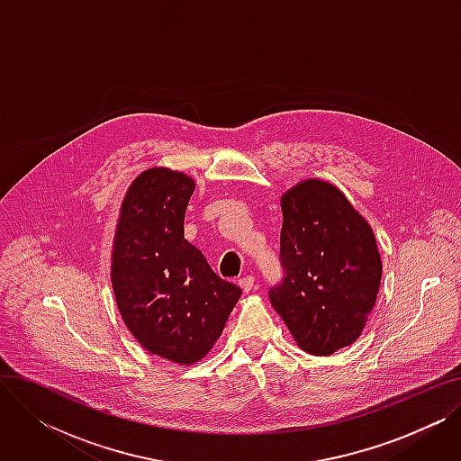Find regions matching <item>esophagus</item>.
Segmentation results:
<instances>
[{
	"label": "esophagus",
	"instance_id": "34e87169",
	"mask_svg": "<svg viewBox=\"0 0 461 461\" xmlns=\"http://www.w3.org/2000/svg\"><path fill=\"white\" fill-rule=\"evenodd\" d=\"M254 276L252 275H247V276H243V278H239V285L240 287H243V292H252V289H254Z\"/></svg>",
	"mask_w": 461,
	"mask_h": 461
}]
</instances>
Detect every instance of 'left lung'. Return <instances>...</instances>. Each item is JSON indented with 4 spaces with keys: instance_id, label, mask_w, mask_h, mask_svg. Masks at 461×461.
<instances>
[{
    "instance_id": "8db88e82",
    "label": "left lung",
    "mask_w": 461,
    "mask_h": 461,
    "mask_svg": "<svg viewBox=\"0 0 461 461\" xmlns=\"http://www.w3.org/2000/svg\"><path fill=\"white\" fill-rule=\"evenodd\" d=\"M282 280L273 308L297 344L332 355L365 329L379 284L381 258L368 222L336 186L308 179L282 198Z\"/></svg>"
}]
</instances>
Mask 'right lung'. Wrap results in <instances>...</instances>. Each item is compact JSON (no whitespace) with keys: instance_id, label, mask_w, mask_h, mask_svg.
Returning <instances> with one entry per match:
<instances>
[{"instance_id":"obj_1","label":"right lung","mask_w":461,"mask_h":461,"mask_svg":"<svg viewBox=\"0 0 461 461\" xmlns=\"http://www.w3.org/2000/svg\"><path fill=\"white\" fill-rule=\"evenodd\" d=\"M194 181L151 167L131 185L112 256L117 308L136 340L177 365L198 362L214 346L240 297L185 239Z\"/></svg>"}]
</instances>
